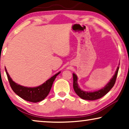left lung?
Returning <instances> with one entry per match:
<instances>
[{
  "mask_svg": "<svg viewBox=\"0 0 129 129\" xmlns=\"http://www.w3.org/2000/svg\"><path fill=\"white\" fill-rule=\"evenodd\" d=\"M119 68V67H118L117 68V70L116 72H115L114 76L112 77V78L110 80V81L107 83V85L104 87L102 88L101 89L97 90V91L93 92L85 91L80 89V87L78 86V77H77L75 74H73V79H74L73 87H74L75 91V93L79 97L83 100H95L100 99V98L103 97L104 95H105L106 94L108 93L109 90L112 89L113 86H114L115 82H116L117 75H118Z\"/></svg>",
  "mask_w": 129,
  "mask_h": 129,
  "instance_id": "1",
  "label": "left lung"
}]
</instances>
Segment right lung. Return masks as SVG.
Segmentation results:
<instances>
[{
  "label": "right lung",
  "mask_w": 129,
  "mask_h": 129,
  "mask_svg": "<svg viewBox=\"0 0 129 129\" xmlns=\"http://www.w3.org/2000/svg\"><path fill=\"white\" fill-rule=\"evenodd\" d=\"M5 71L9 81L10 85L13 91L22 99L32 102V103L40 102L47 97L50 91L55 78L61 72H59L54 75L39 86L35 87H24V86H21L20 84L15 83L10 76L6 68H5Z\"/></svg>",
  "instance_id": "right-lung-1"
}]
</instances>
